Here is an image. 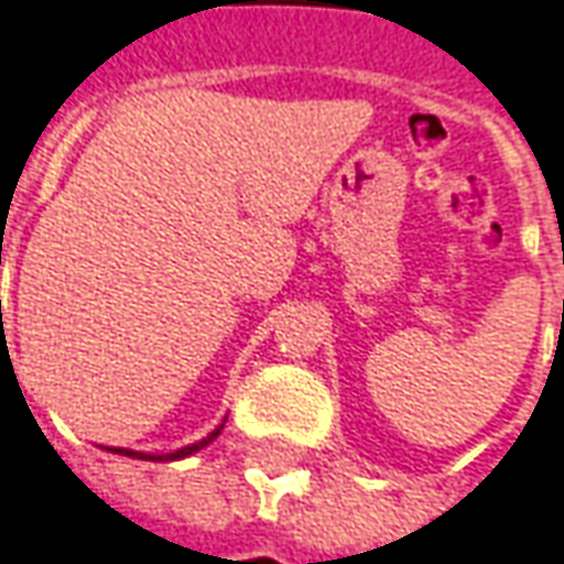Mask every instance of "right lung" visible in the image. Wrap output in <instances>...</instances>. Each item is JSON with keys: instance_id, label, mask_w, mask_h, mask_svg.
I'll return each instance as SVG.
<instances>
[{"instance_id": "obj_1", "label": "right lung", "mask_w": 564, "mask_h": 564, "mask_svg": "<svg viewBox=\"0 0 564 564\" xmlns=\"http://www.w3.org/2000/svg\"><path fill=\"white\" fill-rule=\"evenodd\" d=\"M224 429V426H220ZM220 429H214L208 438H202V442H195V445H188V448H180V452L173 454H160V457H151V454H141V452H126V448H112L116 454H129V457H141V460H176V457H188L192 452H198V448H205L208 442H214L217 435H220Z\"/></svg>"}]
</instances>
